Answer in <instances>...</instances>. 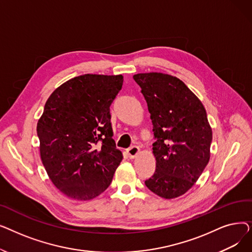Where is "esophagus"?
I'll return each instance as SVG.
<instances>
[{"instance_id":"34e87169","label":"esophagus","mask_w":252,"mask_h":252,"mask_svg":"<svg viewBox=\"0 0 252 252\" xmlns=\"http://www.w3.org/2000/svg\"><path fill=\"white\" fill-rule=\"evenodd\" d=\"M126 152H127V155L129 158H135L138 155V153L140 152V148L138 146H131L130 148L127 149Z\"/></svg>"}]
</instances>
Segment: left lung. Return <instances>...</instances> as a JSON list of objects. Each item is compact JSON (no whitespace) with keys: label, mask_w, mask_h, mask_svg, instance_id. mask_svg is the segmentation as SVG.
I'll list each match as a JSON object with an SVG mask.
<instances>
[{"label":"left lung","mask_w":252,"mask_h":252,"mask_svg":"<svg viewBox=\"0 0 252 252\" xmlns=\"http://www.w3.org/2000/svg\"><path fill=\"white\" fill-rule=\"evenodd\" d=\"M153 126L156 159L147 188L164 199L186 193L201 176L210 157L213 130L201 101L176 76L138 73Z\"/></svg>","instance_id":"obj_1"}]
</instances>
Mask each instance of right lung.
I'll use <instances>...</instances> for the list:
<instances>
[{
    "label": "right lung",
    "instance_id": "right-lung-1",
    "mask_svg": "<svg viewBox=\"0 0 252 252\" xmlns=\"http://www.w3.org/2000/svg\"><path fill=\"white\" fill-rule=\"evenodd\" d=\"M123 83L122 74L79 75L45 104L36 126L41 159L52 183L72 199L103 193L123 160L110 123V105Z\"/></svg>",
    "mask_w": 252,
    "mask_h": 252
}]
</instances>
